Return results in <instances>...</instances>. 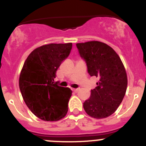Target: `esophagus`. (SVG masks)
Here are the masks:
<instances>
[{
	"mask_svg": "<svg viewBox=\"0 0 146 146\" xmlns=\"http://www.w3.org/2000/svg\"><path fill=\"white\" fill-rule=\"evenodd\" d=\"M72 90H73V92H75V93H77V92L79 91V88H73Z\"/></svg>",
	"mask_w": 146,
	"mask_h": 146,
	"instance_id": "esophagus-1",
	"label": "esophagus"
}]
</instances>
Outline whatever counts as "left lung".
<instances>
[{
	"mask_svg": "<svg viewBox=\"0 0 146 146\" xmlns=\"http://www.w3.org/2000/svg\"><path fill=\"white\" fill-rule=\"evenodd\" d=\"M76 46L88 73L98 78L83 108L94 118H107L116 111L126 92L128 79L123 64L115 50L104 43L88 41Z\"/></svg>",
	"mask_w": 146,
	"mask_h": 146,
	"instance_id": "1",
	"label": "left lung"
}]
</instances>
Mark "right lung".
Returning <instances> with one entry per match:
<instances>
[{"label": "right lung", "instance_id": "right-lung-1", "mask_svg": "<svg viewBox=\"0 0 146 146\" xmlns=\"http://www.w3.org/2000/svg\"><path fill=\"white\" fill-rule=\"evenodd\" d=\"M72 43H50L33 50L24 63L19 78L23 98L31 112L45 121L66 116L72 90L54 82L56 71L67 58Z\"/></svg>", "mask_w": 146, "mask_h": 146}]
</instances>
